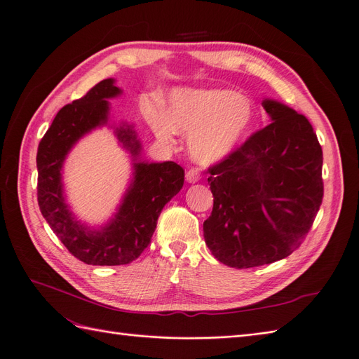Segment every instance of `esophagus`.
Returning <instances> with one entry per match:
<instances>
[{
  "mask_svg": "<svg viewBox=\"0 0 359 359\" xmlns=\"http://www.w3.org/2000/svg\"><path fill=\"white\" fill-rule=\"evenodd\" d=\"M200 180H201V172H200V170L189 168V170L187 171V182H188V183H196V182H200Z\"/></svg>",
  "mask_w": 359,
  "mask_h": 359,
  "instance_id": "34e87169",
  "label": "esophagus"
}]
</instances>
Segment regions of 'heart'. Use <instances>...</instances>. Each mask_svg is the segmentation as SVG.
<instances>
[{"instance_id":"obj_1","label":"heart","mask_w":359,"mask_h":359,"mask_svg":"<svg viewBox=\"0 0 359 359\" xmlns=\"http://www.w3.org/2000/svg\"><path fill=\"white\" fill-rule=\"evenodd\" d=\"M148 119L164 142H175L177 130L187 135L192 158L210 165L240 148L255 124L256 104L229 88H180L170 95L168 111L156 103Z\"/></svg>"}]
</instances>
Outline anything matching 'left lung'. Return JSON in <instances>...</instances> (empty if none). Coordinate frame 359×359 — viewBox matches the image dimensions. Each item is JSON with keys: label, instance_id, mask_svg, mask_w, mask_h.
Returning <instances> with one entry per match:
<instances>
[{"label": "left lung", "instance_id": "left-lung-1", "mask_svg": "<svg viewBox=\"0 0 359 359\" xmlns=\"http://www.w3.org/2000/svg\"><path fill=\"white\" fill-rule=\"evenodd\" d=\"M271 124L208 168L215 196L204 240L219 262L245 269L290 256L323 203V149L308 118L263 100Z\"/></svg>", "mask_w": 359, "mask_h": 359}]
</instances>
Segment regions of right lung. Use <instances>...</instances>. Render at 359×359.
I'll use <instances>...</instances> for the list:
<instances>
[{
	"instance_id": "1",
	"label": "right lung",
	"mask_w": 359,
	"mask_h": 359,
	"mask_svg": "<svg viewBox=\"0 0 359 359\" xmlns=\"http://www.w3.org/2000/svg\"><path fill=\"white\" fill-rule=\"evenodd\" d=\"M123 90L115 79H103L81 99L63 106L36 152L38 205L69 253L87 264L116 266L136 260L149 245L158 216L184 182V170L172 161L142 159V143L131 124L114 126V133L133 158V179L114 217L90 228L71 211L63 192L62 168L74 144L91 130L109 124V99Z\"/></svg>"
}]
</instances>
